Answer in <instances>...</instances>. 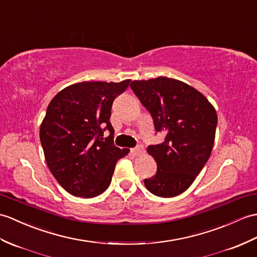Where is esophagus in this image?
Listing matches in <instances>:
<instances>
[{
    "label": "esophagus",
    "mask_w": 257,
    "mask_h": 257,
    "mask_svg": "<svg viewBox=\"0 0 257 257\" xmlns=\"http://www.w3.org/2000/svg\"><path fill=\"white\" fill-rule=\"evenodd\" d=\"M143 152H145V150H143L142 146H138L137 148H135V149H133V150H131V153H133L135 157H139L140 154H142Z\"/></svg>",
    "instance_id": "34e87169"
}]
</instances>
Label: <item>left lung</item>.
Listing matches in <instances>:
<instances>
[{"mask_svg":"<svg viewBox=\"0 0 257 257\" xmlns=\"http://www.w3.org/2000/svg\"><path fill=\"white\" fill-rule=\"evenodd\" d=\"M130 87L150 111L160 145L149 146L156 175L145 180L153 195L171 198L184 193L209 159L216 137L217 111L196 88L166 76L133 81Z\"/></svg>","mask_w":257,"mask_h":257,"instance_id":"1","label":"left lung"}]
</instances>
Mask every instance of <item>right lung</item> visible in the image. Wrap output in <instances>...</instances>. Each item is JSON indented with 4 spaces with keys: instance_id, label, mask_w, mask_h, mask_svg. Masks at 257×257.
Listing matches in <instances>:
<instances>
[{
    "instance_id": "add662e5",
    "label": "right lung",
    "mask_w": 257,
    "mask_h": 257,
    "mask_svg": "<svg viewBox=\"0 0 257 257\" xmlns=\"http://www.w3.org/2000/svg\"><path fill=\"white\" fill-rule=\"evenodd\" d=\"M129 83H75L59 92L48 105L40 124V142L48 168L69 194L92 198L104 193L117 161L129 153V149L114 145L109 121L112 101ZM106 128L110 136L104 140Z\"/></svg>"
}]
</instances>
